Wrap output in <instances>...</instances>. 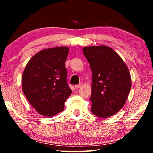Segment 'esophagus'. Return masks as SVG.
Returning <instances> with one entry per match:
<instances>
[{
	"label": "esophagus",
	"mask_w": 153,
	"mask_h": 153,
	"mask_svg": "<svg viewBox=\"0 0 153 153\" xmlns=\"http://www.w3.org/2000/svg\"><path fill=\"white\" fill-rule=\"evenodd\" d=\"M82 86H83V83H79L78 85H76V86H75V88H76V89H78L80 87H82Z\"/></svg>",
	"instance_id": "obj_1"
}]
</instances>
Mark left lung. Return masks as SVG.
<instances>
[{
	"label": "left lung",
	"mask_w": 153,
	"mask_h": 153,
	"mask_svg": "<svg viewBox=\"0 0 153 153\" xmlns=\"http://www.w3.org/2000/svg\"><path fill=\"white\" fill-rule=\"evenodd\" d=\"M83 53L92 72L91 111L108 118L126 104L131 86L130 73L121 56L108 46H86Z\"/></svg>",
	"instance_id": "left-lung-1"
}]
</instances>
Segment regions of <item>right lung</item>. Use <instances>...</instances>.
I'll use <instances>...</instances> for the list:
<instances>
[{"instance_id":"obj_1","label":"right lung","mask_w":153,"mask_h":153,"mask_svg":"<svg viewBox=\"0 0 153 153\" xmlns=\"http://www.w3.org/2000/svg\"><path fill=\"white\" fill-rule=\"evenodd\" d=\"M69 48L43 49L28 61L22 75V90L40 115L52 117L64 110L71 94L65 66Z\"/></svg>"}]
</instances>
